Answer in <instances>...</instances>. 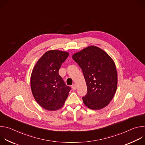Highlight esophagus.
<instances>
[{
	"mask_svg": "<svg viewBox=\"0 0 145 145\" xmlns=\"http://www.w3.org/2000/svg\"><path fill=\"white\" fill-rule=\"evenodd\" d=\"M72 89H73V90H76V89H77V86H76L75 84H73V85L72 86Z\"/></svg>",
	"mask_w": 145,
	"mask_h": 145,
	"instance_id": "1",
	"label": "esophagus"
}]
</instances>
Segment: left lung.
<instances>
[{
  "label": "left lung",
  "instance_id": "obj_1",
  "mask_svg": "<svg viewBox=\"0 0 145 145\" xmlns=\"http://www.w3.org/2000/svg\"><path fill=\"white\" fill-rule=\"evenodd\" d=\"M72 58L81 68L87 84V94L82 97L84 104L93 110L108 106L118 86V73L112 58L93 45L74 53Z\"/></svg>",
  "mask_w": 145,
  "mask_h": 145
}]
</instances>
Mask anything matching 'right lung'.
Listing matches in <instances>:
<instances>
[{"label":"right lung","instance_id":"right-lung-1","mask_svg":"<svg viewBox=\"0 0 145 145\" xmlns=\"http://www.w3.org/2000/svg\"><path fill=\"white\" fill-rule=\"evenodd\" d=\"M69 53L58 50L45 53L35 64L30 77L32 94L45 110L56 111L64 105L71 88L67 86L58 71Z\"/></svg>","mask_w":145,"mask_h":145}]
</instances>
